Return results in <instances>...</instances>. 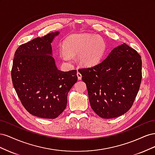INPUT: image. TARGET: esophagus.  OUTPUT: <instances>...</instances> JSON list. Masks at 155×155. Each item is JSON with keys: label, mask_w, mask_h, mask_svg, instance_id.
<instances>
[{"label": "esophagus", "mask_w": 155, "mask_h": 155, "mask_svg": "<svg viewBox=\"0 0 155 155\" xmlns=\"http://www.w3.org/2000/svg\"><path fill=\"white\" fill-rule=\"evenodd\" d=\"M77 76L78 78V79H79V80H80V79H81L82 76H81V74L79 73V72H78V73H77Z\"/></svg>", "instance_id": "34e87169"}]
</instances>
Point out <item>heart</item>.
Segmentation results:
<instances>
[{
	"label": "heart",
	"instance_id": "heart-1",
	"mask_svg": "<svg viewBox=\"0 0 155 155\" xmlns=\"http://www.w3.org/2000/svg\"><path fill=\"white\" fill-rule=\"evenodd\" d=\"M107 45L101 37L88 34H74L64 41L59 55L67 63H72L78 55L79 63L91 67L100 63L106 52Z\"/></svg>",
	"mask_w": 155,
	"mask_h": 155
}]
</instances>
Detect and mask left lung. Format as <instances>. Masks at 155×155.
<instances>
[{"mask_svg": "<svg viewBox=\"0 0 155 155\" xmlns=\"http://www.w3.org/2000/svg\"><path fill=\"white\" fill-rule=\"evenodd\" d=\"M142 59L123 43L96 66L79 69L92 110L104 119L124 114L132 107L142 81Z\"/></svg>", "mask_w": 155, "mask_h": 155, "instance_id": "obj_1", "label": "left lung"}]
</instances>
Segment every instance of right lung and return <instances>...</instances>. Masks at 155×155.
Segmentation results:
<instances>
[{"label": "right lung", "mask_w": 155, "mask_h": 155, "mask_svg": "<svg viewBox=\"0 0 155 155\" xmlns=\"http://www.w3.org/2000/svg\"><path fill=\"white\" fill-rule=\"evenodd\" d=\"M59 31L21 45L14 55L12 79L22 105L31 114L54 119L67 105L68 92L78 81L77 70H59L51 43Z\"/></svg>", "instance_id": "add662e5"}]
</instances>
